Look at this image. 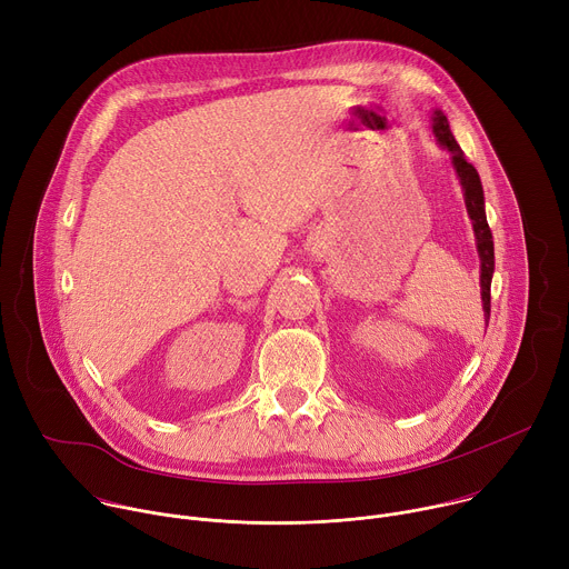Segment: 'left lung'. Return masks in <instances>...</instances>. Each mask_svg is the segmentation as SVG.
<instances>
[{"instance_id": "obj_1", "label": "left lung", "mask_w": 569, "mask_h": 569, "mask_svg": "<svg viewBox=\"0 0 569 569\" xmlns=\"http://www.w3.org/2000/svg\"><path fill=\"white\" fill-rule=\"evenodd\" d=\"M432 132L435 139L441 148H446L450 152L452 159V169L459 178L461 191H463V202L468 209V216L472 220V231L477 238V254H479V283H481V308H483V319L489 321L491 317V279H493V270H496V250H493V233L489 222H486V211H483V189H481V180L479 173L475 171V167L466 159L463 150L459 148V143L455 141L448 119L441 110L432 112Z\"/></svg>"}]
</instances>
